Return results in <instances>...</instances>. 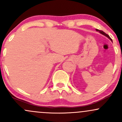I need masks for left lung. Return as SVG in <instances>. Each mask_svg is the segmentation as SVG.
<instances>
[{
  "mask_svg": "<svg viewBox=\"0 0 122 122\" xmlns=\"http://www.w3.org/2000/svg\"><path fill=\"white\" fill-rule=\"evenodd\" d=\"M96 31H97L100 32V33H101V34H103V35H104V36H106V37H107L108 38H109V39H110V40H111V41H112V39H111V38H110V36H108V34H106V33H104V31H102V30H98V29H96Z\"/></svg>",
  "mask_w": 122,
  "mask_h": 122,
  "instance_id": "8db88e82",
  "label": "left lung"
}]
</instances>
